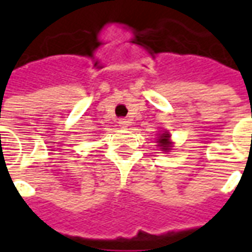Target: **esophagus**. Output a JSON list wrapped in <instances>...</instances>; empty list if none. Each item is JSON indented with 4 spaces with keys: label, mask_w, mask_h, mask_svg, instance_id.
I'll list each match as a JSON object with an SVG mask.
<instances>
[{
    "label": "esophagus",
    "mask_w": 252,
    "mask_h": 252,
    "mask_svg": "<svg viewBox=\"0 0 252 252\" xmlns=\"http://www.w3.org/2000/svg\"><path fill=\"white\" fill-rule=\"evenodd\" d=\"M119 126L121 128H126V126H129V121L126 120V119H119Z\"/></svg>",
    "instance_id": "obj_1"
}]
</instances>
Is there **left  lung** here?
Here are the masks:
<instances>
[{
	"instance_id": "left-lung-1",
	"label": "left lung",
	"mask_w": 252,
	"mask_h": 252,
	"mask_svg": "<svg viewBox=\"0 0 252 252\" xmlns=\"http://www.w3.org/2000/svg\"><path fill=\"white\" fill-rule=\"evenodd\" d=\"M158 146L160 147L162 151H170L173 147V143L170 142V133L169 132H163L160 133L158 137Z\"/></svg>"
}]
</instances>
